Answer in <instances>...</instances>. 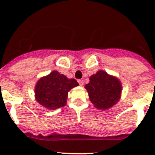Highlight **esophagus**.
Returning <instances> with one entry per match:
<instances>
[{
    "label": "esophagus",
    "instance_id": "obj_1",
    "mask_svg": "<svg viewBox=\"0 0 155 155\" xmlns=\"http://www.w3.org/2000/svg\"><path fill=\"white\" fill-rule=\"evenodd\" d=\"M78 81L79 84H80L81 86H82V85H83V84H84V81L81 80V79H80V80H78Z\"/></svg>",
    "mask_w": 155,
    "mask_h": 155
}]
</instances>
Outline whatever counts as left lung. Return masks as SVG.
Returning <instances> with one entry per match:
<instances>
[{
  "mask_svg": "<svg viewBox=\"0 0 155 155\" xmlns=\"http://www.w3.org/2000/svg\"><path fill=\"white\" fill-rule=\"evenodd\" d=\"M85 85L90 101L98 109H106L118 102L122 91L120 81L103 71L90 77Z\"/></svg>",
  "mask_w": 155,
  "mask_h": 155,
  "instance_id": "1",
  "label": "left lung"
}]
</instances>
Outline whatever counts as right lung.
I'll return each mask as SVG.
<instances>
[{
    "label": "right lung",
    "mask_w": 155,
    "mask_h": 155,
    "mask_svg": "<svg viewBox=\"0 0 155 155\" xmlns=\"http://www.w3.org/2000/svg\"><path fill=\"white\" fill-rule=\"evenodd\" d=\"M78 83L75 79L68 78L58 71H53L39 79L35 85V98L42 106L57 109L66 105L68 91Z\"/></svg>",
    "instance_id": "obj_1"
}]
</instances>
